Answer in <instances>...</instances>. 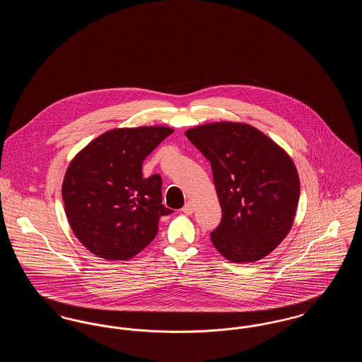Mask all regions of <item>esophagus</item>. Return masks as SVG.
Returning <instances> with one entry per match:
<instances>
[{
    "mask_svg": "<svg viewBox=\"0 0 362 362\" xmlns=\"http://www.w3.org/2000/svg\"><path fill=\"white\" fill-rule=\"evenodd\" d=\"M182 211H183L185 214H187V216L192 214V211H194V205H192L191 202H187V204L183 206V209H182Z\"/></svg>",
    "mask_w": 362,
    "mask_h": 362,
    "instance_id": "esophagus-1",
    "label": "esophagus"
}]
</instances>
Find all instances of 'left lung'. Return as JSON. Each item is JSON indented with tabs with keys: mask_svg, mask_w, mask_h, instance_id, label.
Here are the masks:
<instances>
[{
	"mask_svg": "<svg viewBox=\"0 0 362 362\" xmlns=\"http://www.w3.org/2000/svg\"><path fill=\"white\" fill-rule=\"evenodd\" d=\"M186 137L210 161L223 210L210 233L213 245L233 263L264 258L286 238L300 198L291 156L247 123L197 126Z\"/></svg>",
	"mask_w": 362,
	"mask_h": 362,
	"instance_id": "left-lung-1",
	"label": "left lung"
}]
</instances>
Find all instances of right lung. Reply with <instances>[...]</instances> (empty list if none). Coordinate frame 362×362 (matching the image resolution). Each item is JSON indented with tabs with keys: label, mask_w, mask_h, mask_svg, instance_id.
Listing matches in <instances>:
<instances>
[{
	"label": "right lung",
	"mask_w": 362,
	"mask_h": 362,
	"mask_svg": "<svg viewBox=\"0 0 362 362\" xmlns=\"http://www.w3.org/2000/svg\"><path fill=\"white\" fill-rule=\"evenodd\" d=\"M165 126L114 129L70 161L62 199L70 228L99 258L127 260L141 252L173 213L161 204V176L142 177L146 156L170 134Z\"/></svg>",
	"instance_id": "add662e5"
}]
</instances>
